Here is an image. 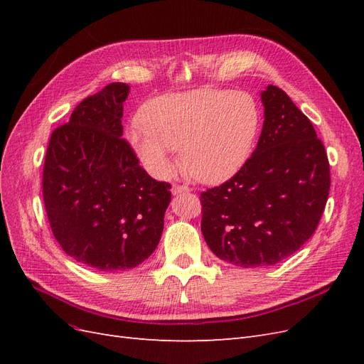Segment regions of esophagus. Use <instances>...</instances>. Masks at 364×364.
I'll list each match as a JSON object with an SVG mask.
<instances>
[{
    "label": "esophagus",
    "mask_w": 364,
    "mask_h": 364,
    "mask_svg": "<svg viewBox=\"0 0 364 364\" xmlns=\"http://www.w3.org/2000/svg\"><path fill=\"white\" fill-rule=\"evenodd\" d=\"M188 191H190V186H186V185H178V183H174L173 188H171L173 196H179V194H182V193H188Z\"/></svg>",
    "instance_id": "1"
}]
</instances>
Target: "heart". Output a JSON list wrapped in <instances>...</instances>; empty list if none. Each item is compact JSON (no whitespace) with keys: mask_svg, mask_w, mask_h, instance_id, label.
<instances>
[{"mask_svg":"<svg viewBox=\"0 0 364 364\" xmlns=\"http://www.w3.org/2000/svg\"><path fill=\"white\" fill-rule=\"evenodd\" d=\"M142 126L127 132L130 146L158 178L183 167L203 183H222L249 159L259 130V112L245 92L196 90L151 98L141 111Z\"/></svg>","mask_w":364,"mask_h":364,"instance_id":"b5f03b06","label":"heart"}]
</instances>
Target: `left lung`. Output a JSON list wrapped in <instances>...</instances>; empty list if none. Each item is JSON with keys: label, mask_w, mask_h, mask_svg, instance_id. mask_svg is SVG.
<instances>
[{"label": "left lung", "mask_w": 364, "mask_h": 364, "mask_svg": "<svg viewBox=\"0 0 364 364\" xmlns=\"http://www.w3.org/2000/svg\"><path fill=\"white\" fill-rule=\"evenodd\" d=\"M261 102L255 151L229 181L200 194L206 245L220 259L246 269L293 255L314 234L331 185L311 121L278 86L269 85Z\"/></svg>", "instance_id": "1"}]
</instances>
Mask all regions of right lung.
<instances>
[{
  "label": "right lung",
  "instance_id": "add662e5",
  "mask_svg": "<svg viewBox=\"0 0 364 364\" xmlns=\"http://www.w3.org/2000/svg\"><path fill=\"white\" fill-rule=\"evenodd\" d=\"M129 85L111 83L51 134L42 194L54 238L92 269H134L156 249L171 185L141 167L123 139Z\"/></svg>",
  "mask_w": 364,
  "mask_h": 364
}]
</instances>
